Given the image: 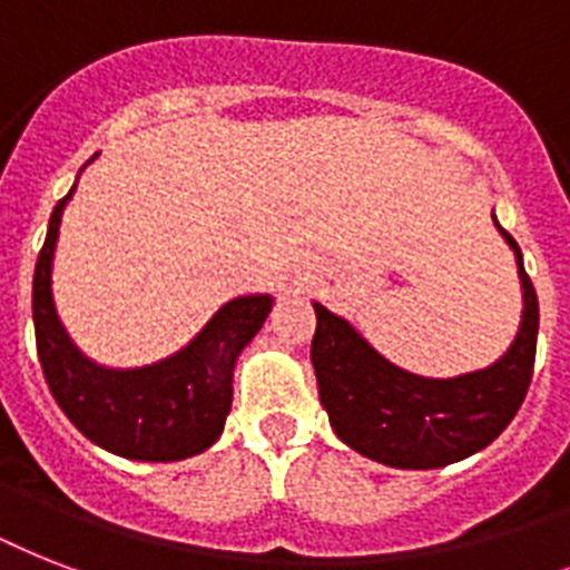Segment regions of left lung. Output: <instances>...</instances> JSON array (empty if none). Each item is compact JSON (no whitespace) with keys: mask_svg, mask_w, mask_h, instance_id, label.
Here are the masks:
<instances>
[{"mask_svg":"<svg viewBox=\"0 0 570 570\" xmlns=\"http://www.w3.org/2000/svg\"><path fill=\"white\" fill-rule=\"evenodd\" d=\"M500 233L518 257L523 322L512 348L488 370L459 379L411 375L384 361L346 320L313 304L311 361L320 402L340 441L352 450L390 468L432 470L468 459L512 423L535 366L539 298L523 272L518 242L503 227Z\"/></svg>","mask_w":570,"mask_h":570,"instance_id":"1","label":"left lung"}]
</instances>
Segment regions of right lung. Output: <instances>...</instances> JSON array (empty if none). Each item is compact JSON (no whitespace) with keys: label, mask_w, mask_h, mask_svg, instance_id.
<instances>
[{"label":"right lung","mask_w":570,"mask_h":570,"mask_svg":"<svg viewBox=\"0 0 570 570\" xmlns=\"http://www.w3.org/2000/svg\"><path fill=\"white\" fill-rule=\"evenodd\" d=\"M73 195V189H70ZM65 195L49 215L47 239L31 281V316L38 361L49 393L79 432L102 450L138 461L189 459L222 434L233 399V364L266 322L268 295L233 298L215 313L189 346L145 370H102L67 340L58 325L49 268Z\"/></svg>","instance_id":"1"}]
</instances>
